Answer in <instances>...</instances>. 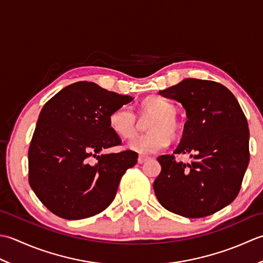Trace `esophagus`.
Masks as SVG:
<instances>
[{
	"mask_svg": "<svg viewBox=\"0 0 263 263\" xmlns=\"http://www.w3.org/2000/svg\"><path fill=\"white\" fill-rule=\"evenodd\" d=\"M147 160H148L147 157H144V155H139L138 159H137V161H138L139 164H142V163H144L145 161H147Z\"/></svg>",
	"mask_w": 263,
	"mask_h": 263,
	"instance_id": "obj_1",
	"label": "esophagus"
}]
</instances>
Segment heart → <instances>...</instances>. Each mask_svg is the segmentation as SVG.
Masks as SVG:
<instances>
[{
	"label": "heart",
	"instance_id": "b5f03b06",
	"mask_svg": "<svg viewBox=\"0 0 263 263\" xmlns=\"http://www.w3.org/2000/svg\"><path fill=\"white\" fill-rule=\"evenodd\" d=\"M177 110L174 104L160 96H151L139 105L141 117H152L146 124L148 133L133 138L128 143L130 149L141 154H152L162 149L169 138L178 136L180 126L177 120ZM109 126L121 138H132L138 130V119L129 106L122 105L111 112Z\"/></svg>",
	"mask_w": 263,
	"mask_h": 263
}]
</instances>
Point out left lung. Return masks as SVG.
<instances>
[{
    "instance_id": "left-lung-1",
    "label": "left lung",
    "mask_w": 263,
    "mask_h": 263,
    "mask_svg": "<svg viewBox=\"0 0 263 263\" xmlns=\"http://www.w3.org/2000/svg\"><path fill=\"white\" fill-rule=\"evenodd\" d=\"M159 93L180 102L187 121L175 152L158 158L155 196L179 216H210L239 193L250 161L248 120L233 93L212 80L186 78ZM178 154H191L192 162H176Z\"/></svg>"
}]
</instances>
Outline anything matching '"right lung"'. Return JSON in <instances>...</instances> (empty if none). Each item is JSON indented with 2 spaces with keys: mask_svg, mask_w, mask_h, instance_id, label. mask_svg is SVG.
Wrapping results in <instances>:
<instances>
[{
  "mask_svg": "<svg viewBox=\"0 0 263 263\" xmlns=\"http://www.w3.org/2000/svg\"><path fill=\"white\" fill-rule=\"evenodd\" d=\"M134 99L78 82L43 106L28 149V181L55 216H95L114 201L122 175L137 162L132 149L101 153L121 144L109 126L112 111Z\"/></svg>",
  "mask_w": 263,
  "mask_h": 263,
  "instance_id": "add662e5",
  "label": "right lung"
}]
</instances>
